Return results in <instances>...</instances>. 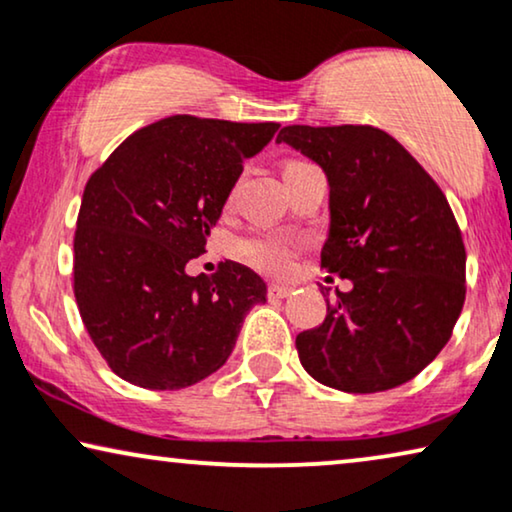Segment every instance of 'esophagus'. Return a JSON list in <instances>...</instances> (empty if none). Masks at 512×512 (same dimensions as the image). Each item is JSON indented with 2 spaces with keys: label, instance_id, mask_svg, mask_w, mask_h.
Here are the masks:
<instances>
[{
  "label": "esophagus",
  "instance_id": "obj_1",
  "mask_svg": "<svg viewBox=\"0 0 512 512\" xmlns=\"http://www.w3.org/2000/svg\"><path fill=\"white\" fill-rule=\"evenodd\" d=\"M269 295H271V297H278V299L290 297V295H292V285H285V283L269 285Z\"/></svg>",
  "mask_w": 512,
  "mask_h": 512
}]
</instances>
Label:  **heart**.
<instances>
[{
	"label": "heart",
	"instance_id": "obj_1",
	"mask_svg": "<svg viewBox=\"0 0 512 512\" xmlns=\"http://www.w3.org/2000/svg\"><path fill=\"white\" fill-rule=\"evenodd\" d=\"M238 250L245 260L264 271H283L290 264V248L281 238H248Z\"/></svg>",
	"mask_w": 512,
	"mask_h": 512
}]
</instances>
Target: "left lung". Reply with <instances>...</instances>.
Masks as SVG:
<instances>
[{
  "label": "left lung",
  "instance_id": "8db88e82",
  "mask_svg": "<svg viewBox=\"0 0 512 512\" xmlns=\"http://www.w3.org/2000/svg\"><path fill=\"white\" fill-rule=\"evenodd\" d=\"M330 187L320 267L349 278L327 316L299 332V363L346 393L417 377L449 342L466 299V248L452 208L419 161L372 126H285Z\"/></svg>",
  "mask_w": 512,
  "mask_h": 512
}]
</instances>
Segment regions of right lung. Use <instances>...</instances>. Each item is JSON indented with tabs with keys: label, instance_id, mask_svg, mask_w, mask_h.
I'll list each match as a JSON object with an SVG mask.
<instances>
[{
	"label": "right lung",
	"instance_id": "right-lung-1",
	"mask_svg": "<svg viewBox=\"0 0 512 512\" xmlns=\"http://www.w3.org/2000/svg\"><path fill=\"white\" fill-rule=\"evenodd\" d=\"M278 124L177 114L140 128L86 182L74 234V297L114 374L177 391L227 363L267 283L238 262L189 276L210 229Z\"/></svg>",
	"mask_w": 512,
	"mask_h": 512
}]
</instances>
